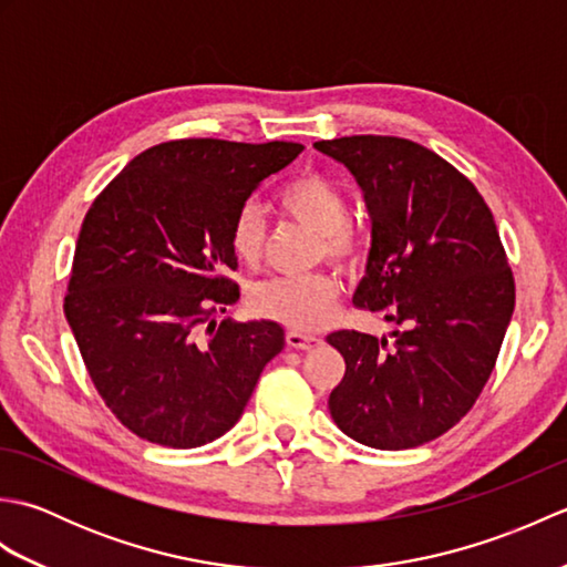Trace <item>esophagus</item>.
I'll return each mask as SVG.
<instances>
[{
    "instance_id": "esophagus-1",
    "label": "esophagus",
    "mask_w": 567,
    "mask_h": 567,
    "mask_svg": "<svg viewBox=\"0 0 567 567\" xmlns=\"http://www.w3.org/2000/svg\"><path fill=\"white\" fill-rule=\"evenodd\" d=\"M321 339L315 333H305V331H287V346L299 348V351H309V348L319 346Z\"/></svg>"
}]
</instances>
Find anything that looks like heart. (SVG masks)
Returning <instances> with one entry per match:
<instances>
[{"mask_svg": "<svg viewBox=\"0 0 567 567\" xmlns=\"http://www.w3.org/2000/svg\"><path fill=\"white\" fill-rule=\"evenodd\" d=\"M280 207L287 216L321 236L323 252L336 262L355 265L363 258V236L348 221V197L343 187L321 173L295 177L280 192ZM231 250L246 265H258L265 250V219L256 202H246L231 221ZM341 282L331 272L275 277L258 285L250 295L252 309L290 329H317L339 307Z\"/></svg>", "mask_w": 567, "mask_h": 567, "instance_id": "heart-1", "label": "heart"}]
</instances>
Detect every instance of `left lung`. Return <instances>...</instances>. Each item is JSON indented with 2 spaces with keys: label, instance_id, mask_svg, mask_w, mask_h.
Masks as SVG:
<instances>
[{
  "label": "left lung",
  "instance_id": "left-lung-1",
  "mask_svg": "<svg viewBox=\"0 0 567 567\" xmlns=\"http://www.w3.org/2000/svg\"><path fill=\"white\" fill-rule=\"evenodd\" d=\"M315 148L351 171L372 221L353 302L402 327L327 336L346 360L329 412L370 449H414L453 429L492 375L516 297L507 252L483 195L433 151L396 136Z\"/></svg>",
  "mask_w": 567,
  "mask_h": 567
}]
</instances>
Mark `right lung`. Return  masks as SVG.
Returning a JSON list of instances; mask_svg holds the SVG:
<instances>
[{"mask_svg": "<svg viewBox=\"0 0 567 567\" xmlns=\"http://www.w3.org/2000/svg\"><path fill=\"white\" fill-rule=\"evenodd\" d=\"M302 143L179 138L136 155L84 216L65 319L104 404L138 439L197 449L244 414L285 348L275 321L216 323L238 302L231 221Z\"/></svg>", "mask_w": 567, "mask_h": 567, "instance_id": "right-lung-1", "label": "right lung"}]
</instances>
